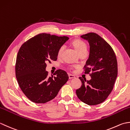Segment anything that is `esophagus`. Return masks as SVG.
Here are the masks:
<instances>
[{
    "label": "esophagus",
    "instance_id": "esophagus-1",
    "mask_svg": "<svg viewBox=\"0 0 130 130\" xmlns=\"http://www.w3.org/2000/svg\"><path fill=\"white\" fill-rule=\"evenodd\" d=\"M69 79L75 78V76L73 75H71V74H69Z\"/></svg>",
    "mask_w": 130,
    "mask_h": 130
}]
</instances>
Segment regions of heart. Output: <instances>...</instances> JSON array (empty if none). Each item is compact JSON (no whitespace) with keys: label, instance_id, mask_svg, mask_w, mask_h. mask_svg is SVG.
Listing matches in <instances>:
<instances>
[{"label":"heart","instance_id":"obj_1","mask_svg":"<svg viewBox=\"0 0 130 130\" xmlns=\"http://www.w3.org/2000/svg\"><path fill=\"white\" fill-rule=\"evenodd\" d=\"M72 45L78 52V54L83 51H87V45L83 41L79 40H74L72 42ZM65 49L64 46H61L57 51V56L61 57L62 56L63 51Z\"/></svg>","mask_w":130,"mask_h":130}]
</instances>
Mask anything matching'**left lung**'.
I'll return each instance as SVG.
<instances>
[{
    "mask_svg": "<svg viewBox=\"0 0 130 130\" xmlns=\"http://www.w3.org/2000/svg\"><path fill=\"white\" fill-rule=\"evenodd\" d=\"M90 46L89 58L83 68L84 73L89 74L90 80L79 77L82 86L76 90L78 98L84 103L94 106L103 102L113 88L118 73L117 61L112 47L95 33L82 35Z\"/></svg>",
    "mask_w": 130,
    "mask_h": 130,
    "instance_id": "1",
    "label": "left lung"
}]
</instances>
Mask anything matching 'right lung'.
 <instances>
[{
    "instance_id": "add662e5",
    "label": "right lung",
    "mask_w": 130,
    "mask_h": 130,
    "mask_svg": "<svg viewBox=\"0 0 130 130\" xmlns=\"http://www.w3.org/2000/svg\"><path fill=\"white\" fill-rule=\"evenodd\" d=\"M69 40L49 34H40L21 46L17 56L15 76L22 91L30 101L45 103L56 96L67 82L65 71L58 69L48 76L46 62L57 59V51Z\"/></svg>"
}]
</instances>
